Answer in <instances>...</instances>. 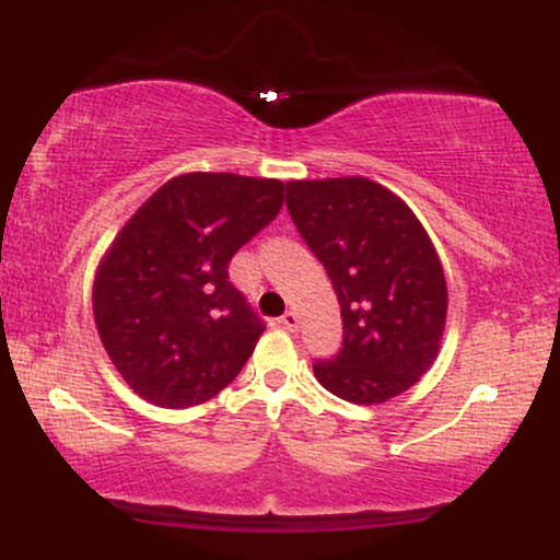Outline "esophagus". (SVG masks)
<instances>
[{"label":"esophagus","mask_w":560,"mask_h":560,"mask_svg":"<svg viewBox=\"0 0 560 560\" xmlns=\"http://www.w3.org/2000/svg\"><path fill=\"white\" fill-rule=\"evenodd\" d=\"M281 326H284L287 331H298L300 329V316L294 311H287L284 316H281Z\"/></svg>","instance_id":"obj_1"}]
</instances>
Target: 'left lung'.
<instances>
[{
    "mask_svg": "<svg viewBox=\"0 0 560 560\" xmlns=\"http://www.w3.org/2000/svg\"><path fill=\"white\" fill-rule=\"evenodd\" d=\"M294 226L329 273L342 350L313 374L331 395L378 405L432 369L447 324V281L427 229L365 176L287 182Z\"/></svg>",
    "mask_w": 560,
    "mask_h": 560,
    "instance_id": "1",
    "label": "left lung"
}]
</instances>
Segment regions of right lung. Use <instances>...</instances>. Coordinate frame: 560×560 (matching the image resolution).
<instances>
[{"label":"right lung","instance_id":"add662e5","mask_svg":"<svg viewBox=\"0 0 560 560\" xmlns=\"http://www.w3.org/2000/svg\"><path fill=\"white\" fill-rule=\"evenodd\" d=\"M281 202L279 178L182 173L115 234L94 273V324L147 402H208L253 355L262 324L229 281V262Z\"/></svg>","mask_w":560,"mask_h":560}]
</instances>
